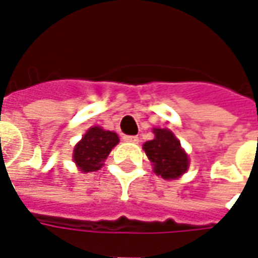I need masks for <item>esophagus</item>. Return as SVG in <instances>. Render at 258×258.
Instances as JSON below:
<instances>
[{"label":"esophagus","instance_id":"34e87169","mask_svg":"<svg viewBox=\"0 0 258 258\" xmlns=\"http://www.w3.org/2000/svg\"><path fill=\"white\" fill-rule=\"evenodd\" d=\"M123 140L127 143H139V137L137 136H123Z\"/></svg>","mask_w":258,"mask_h":258}]
</instances>
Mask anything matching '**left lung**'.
I'll use <instances>...</instances> for the list:
<instances>
[{"label":"left lung","instance_id":"left-lung-1","mask_svg":"<svg viewBox=\"0 0 258 258\" xmlns=\"http://www.w3.org/2000/svg\"><path fill=\"white\" fill-rule=\"evenodd\" d=\"M154 135L152 140L143 144V150L154 165V172L165 180L178 178L188 169V155L169 129L155 127Z\"/></svg>","mask_w":258,"mask_h":258}]
</instances>
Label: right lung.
Returning a JSON list of instances; mask_svg holds the SVG:
<instances>
[{"label":"right lung","instance_id":"1","mask_svg":"<svg viewBox=\"0 0 258 258\" xmlns=\"http://www.w3.org/2000/svg\"><path fill=\"white\" fill-rule=\"evenodd\" d=\"M118 142L119 137L115 132L104 131L100 126L90 127L75 146L73 154L75 165L84 173L99 170Z\"/></svg>","mask_w":258,"mask_h":258}]
</instances>
